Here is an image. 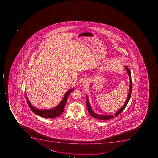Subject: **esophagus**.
Returning <instances> with one entry per match:
<instances>
[{
  "mask_svg": "<svg viewBox=\"0 0 158 158\" xmlns=\"http://www.w3.org/2000/svg\"><path fill=\"white\" fill-rule=\"evenodd\" d=\"M85 84H88V82H86V81H85Z\"/></svg>",
  "mask_w": 158,
  "mask_h": 158,
  "instance_id": "1",
  "label": "esophagus"
}]
</instances>
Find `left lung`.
<instances>
[{
  "mask_svg": "<svg viewBox=\"0 0 158 158\" xmlns=\"http://www.w3.org/2000/svg\"><path fill=\"white\" fill-rule=\"evenodd\" d=\"M126 70H127V73H128V76L129 77V80H130V86H129V93H128V96L126 100V102L123 105V106L120 109L118 110V111H117L116 113L114 114V115L116 117L119 115L120 114L122 113L123 111L124 110V109L126 108L127 105L128 104L129 102V99L131 98V94L132 92V80H131V73L129 69L127 67V66H125ZM86 106H87V110H88V112L90 114L91 116H92L94 118H96V119H100V120H108V119H111L114 117L113 115H100V114H97L95 113L94 112V111L92 110L91 107L90 105L89 102V99H88V97H86Z\"/></svg>",
  "mask_w": 158,
  "mask_h": 158,
  "instance_id": "8db88e82",
  "label": "left lung"
}]
</instances>
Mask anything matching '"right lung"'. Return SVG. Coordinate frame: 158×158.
I'll return each instance as SVG.
<instances>
[{"instance_id": "add662e5", "label": "right lung", "mask_w": 158, "mask_h": 158, "mask_svg": "<svg viewBox=\"0 0 158 158\" xmlns=\"http://www.w3.org/2000/svg\"><path fill=\"white\" fill-rule=\"evenodd\" d=\"M73 90H74V88H72V89L68 91L67 92L65 93V96L63 98L62 100L61 101L57 106H56L54 108L48 110L37 109L36 108H35L32 106L31 103H30L26 92H25V95H26L27 104L29 105L30 108L35 114L39 115L43 118H56V117L60 116L62 114L63 112L64 111V108H65V105L67 103L69 94Z\"/></svg>"}]
</instances>
